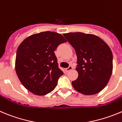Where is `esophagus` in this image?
Instances as JSON below:
<instances>
[{
  "label": "esophagus",
  "mask_w": 122,
  "mask_h": 122,
  "mask_svg": "<svg viewBox=\"0 0 122 122\" xmlns=\"http://www.w3.org/2000/svg\"><path fill=\"white\" fill-rule=\"evenodd\" d=\"M72 69V66H70L68 68H67L65 69V71H66V72H68V71H70V70H71Z\"/></svg>",
  "instance_id": "34e87169"
}]
</instances>
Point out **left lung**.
<instances>
[{"mask_svg":"<svg viewBox=\"0 0 122 122\" xmlns=\"http://www.w3.org/2000/svg\"><path fill=\"white\" fill-rule=\"evenodd\" d=\"M76 52L78 78L72 81L76 91L85 95L100 92L109 81L112 72V53L99 37L83 33L63 34Z\"/></svg>","mask_w":122,"mask_h":122,"instance_id":"8db88e82","label":"left lung"}]
</instances>
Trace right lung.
I'll use <instances>...</instances> for the list:
<instances>
[{
    "instance_id": "add662e5",
    "label": "right lung",
    "mask_w": 122,
    "mask_h": 122,
    "mask_svg": "<svg viewBox=\"0 0 122 122\" xmlns=\"http://www.w3.org/2000/svg\"><path fill=\"white\" fill-rule=\"evenodd\" d=\"M66 42L61 34L45 31L30 36L20 43L17 50L15 68L25 88L38 96L54 90L63 74L54 51Z\"/></svg>"
}]
</instances>
